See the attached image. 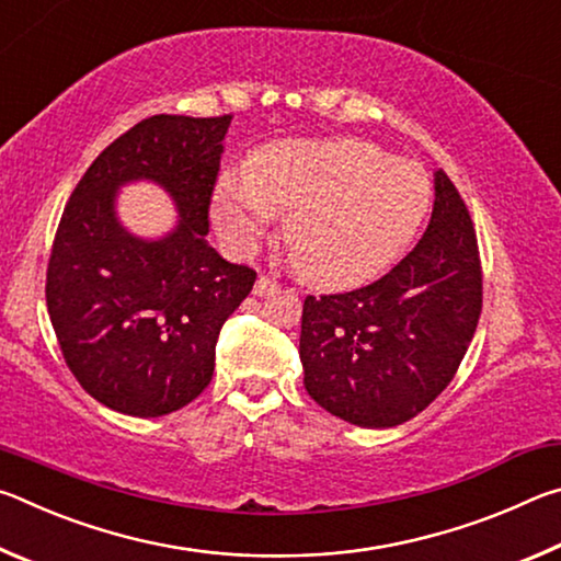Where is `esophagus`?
Listing matches in <instances>:
<instances>
[{
	"instance_id": "34e87169",
	"label": "esophagus",
	"mask_w": 561,
	"mask_h": 561,
	"mask_svg": "<svg viewBox=\"0 0 561 561\" xmlns=\"http://www.w3.org/2000/svg\"><path fill=\"white\" fill-rule=\"evenodd\" d=\"M277 291V282L270 277H260L254 282V297H270V294Z\"/></svg>"
}]
</instances>
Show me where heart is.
<instances>
[{
  "mask_svg": "<svg viewBox=\"0 0 561 561\" xmlns=\"http://www.w3.org/2000/svg\"><path fill=\"white\" fill-rule=\"evenodd\" d=\"M244 180L217 187L213 217L234 252H254L287 215L284 244L311 287L341 291L376 279L413 240L431 205V180L411 160L360 138L262 146Z\"/></svg>",
  "mask_w": 561,
  "mask_h": 561,
  "instance_id": "1",
  "label": "heart"
}]
</instances>
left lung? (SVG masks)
<instances>
[{
  "instance_id": "left-lung-1",
  "label": "left lung",
  "mask_w": 561,
  "mask_h": 561,
  "mask_svg": "<svg viewBox=\"0 0 561 561\" xmlns=\"http://www.w3.org/2000/svg\"><path fill=\"white\" fill-rule=\"evenodd\" d=\"M480 309L472 220L450 178L435 170L428 230L386 277L304 299V388L324 411L360 428L411 421L453 381Z\"/></svg>"
}]
</instances>
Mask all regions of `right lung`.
I'll list each match as a JSON object with an SVG mask.
<instances>
[{
	"label": "right lung",
	"instance_id": "add662e5",
	"mask_svg": "<svg viewBox=\"0 0 561 561\" xmlns=\"http://www.w3.org/2000/svg\"><path fill=\"white\" fill-rule=\"evenodd\" d=\"M230 121H140L93 160L61 215L46 309L66 366L111 411L158 417L195 401L213 381L222 324L257 279L207 242ZM130 182L174 201L179 222L165 236L119 222L117 193Z\"/></svg>",
	"mask_w": 561,
	"mask_h": 561
}]
</instances>
